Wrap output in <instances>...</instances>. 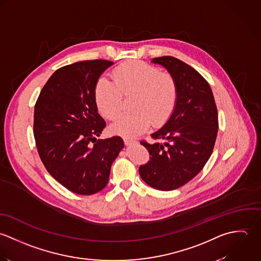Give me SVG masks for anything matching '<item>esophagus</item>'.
<instances>
[{
	"label": "esophagus",
	"instance_id": "34e87169",
	"mask_svg": "<svg viewBox=\"0 0 261 261\" xmlns=\"http://www.w3.org/2000/svg\"><path fill=\"white\" fill-rule=\"evenodd\" d=\"M123 140L125 142L126 145H131V144H135L136 143V140L130 138V137H123Z\"/></svg>",
	"mask_w": 261,
	"mask_h": 261
}]
</instances>
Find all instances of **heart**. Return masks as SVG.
Wrapping results in <instances>:
<instances>
[{
	"mask_svg": "<svg viewBox=\"0 0 261 261\" xmlns=\"http://www.w3.org/2000/svg\"><path fill=\"white\" fill-rule=\"evenodd\" d=\"M113 80L101 79L96 88L99 111L109 120H116L122 113L123 95L132 97L130 115L121 117L111 126L114 133L135 136L146 130L150 123L160 125L172 113L177 99L174 80L160 69L140 60L127 61L113 71Z\"/></svg>",
	"mask_w": 261,
	"mask_h": 261,
	"instance_id": "obj_1",
	"label": "heart"
}]
</instances>
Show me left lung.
Segmentation results:
<instances>
[{
	"label": "left lung",
	"mask_w": 261,
	"mask_h": 261,
	"mask_svg": "<svg viewBox=\"0 0 261 261\" xmlns=\"http://www.w3.org/2000/svg\"><path fill=\"white\" fill-rule=\"evenodd\" d=\"M177 87V99L166 123L141 141L151 155L139 167L141 178L159 191L176 190L193 179L211 156L218 133V112L207 81L192 66L172 56L156 57Z\"/></svg>",
	"instance_id": "left-lung-1"
}]
</instances>
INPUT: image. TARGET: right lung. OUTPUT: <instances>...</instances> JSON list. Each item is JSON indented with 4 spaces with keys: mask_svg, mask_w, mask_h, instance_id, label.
<instances>
[{
    "mask_svg": "<svg viewBox=\"0 0 261 261\" xmlns=\"http://www.w3.org/2000/svg\"><path fill=\"white\" fill-rule=\"evenodd\" d=\"M114 63L85 60L58 68L34 109V138L45 168L64 188L94 195L108 185L111 166L124 148L119 136L97 139L106 127L98 113L96 88Z\"/></svg>",
    "mask_w": 261,
    "mask_h": 261,
    "instance_id": "1",
    "label": "right lung"
}]
</instances>
